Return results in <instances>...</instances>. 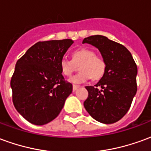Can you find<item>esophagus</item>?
Returning <instances> with one entry per match:
<instances>
[{
	"instance_id": "1",
	"label": "esophagus",
	"mask_w": 151,
	"mask_h": 151,
	"mask_svg": "<svg viewBox=\"0 0 151 151\" xmlns=\"http://www.w3.org/2000/svg\"><path fill=\"white\" fill-rule=\"evenodd\" d=\"M78 87H79V86L73 85V91H76V90L78 88Z\"/></svg>"
}]
</instances>
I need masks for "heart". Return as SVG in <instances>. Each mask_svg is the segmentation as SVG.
Instances as JSON below:
<instances>
[{
  "label": "heart",
  "instance_id": "heart-1",
  "mask_svg": "<svg viewBox=\"0 0 151 151\" xmlns=\"http://www.w3.org/2000/svg\"><path fill=\"white\" fill-rule=\"evenodd\" d=\"M79 66L81 71L71 77L69 81L74 84L84 83L91 78L97 80L103 77L106 69V62L102 57L96 56L95 52L89 48H79L75 50L72 55V60L62 58L60 61V68L62 74L69 77L75 69V65Z\"/></svg>",
  "mask_w": 151,
  "mask_h": 151
}]
</instances>
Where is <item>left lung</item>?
Instances as JSON below:
<instances>
[{
    "label": "left lung",
    "instance_id": "8db88e82",
    "mask_svg": "<svg viewBox=\"0 0 151 151\" xmlns=\"http://www.w3.org/2000/svg\"><path fill=\"white\" fill-rule=\"evenodd\" d=\"M82 43L97 47L106 62L104 74L98 83L86 86L88 97L84 107L95 120L113 124L127 113L136 95V63L125 47L104 35L89 36Z\"/></svg>",
    "mask_w": 151,
    "mask_h": 151
}]
</instances>
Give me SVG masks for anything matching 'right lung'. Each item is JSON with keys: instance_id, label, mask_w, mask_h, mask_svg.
Returning a JSON list of instances; mask_svg holds the SVG:
<instances>
[{"instance_id": "1", "label": "right lung", "mask_w": 151, "mask_h": 151, "mask_svg": "<svg viewBox=\"0 0 151 151\" xmlns=\"http://www.w3.org/2000/svg\"><path fill=\"white\" fill-rule=\"evenodd\" d=\"M72 40L38 42L18 60L10 86L16 110L30 123H49L62 110L73 91L65 82L60 61Z\"/></svg>"}]
</instances>
